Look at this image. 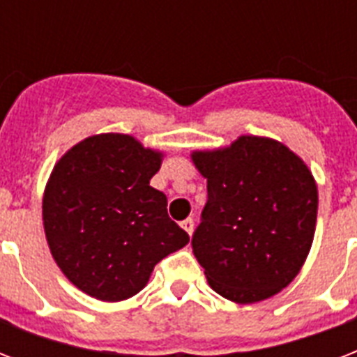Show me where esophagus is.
Masks as SVG:
<instances>
[{
  "instance_id": "34e87169",
  "label": "esophagus",
  "mask_w": 357,
  "mask_h": 357,
  "mask_svg": "<svg viewBox=\"0 0 357 357\" xmlns=\"http://www.w3.org/2000/svg\"><path fill=\"white\" fill-rule=\"evenodd\" d=\"M181 228H183L189 235H192V229H195V220H192V218H185L183 222H181Z\"/></svg>"
}]
</instances>
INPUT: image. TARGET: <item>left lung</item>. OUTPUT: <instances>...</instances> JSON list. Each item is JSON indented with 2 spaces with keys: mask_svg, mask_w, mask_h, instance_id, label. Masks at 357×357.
Listing matches in <instances>:
<instances>
[{
  "mask_svg": "<svg viewBox=\"0 0 357 357\" xmlns=\"http://www.w3.org/2000/svg\"><path fill=\"white\" fill-rule=\"evenodd\" d=\"M192 161L207 179L190 243L207 282L237 304L271 298L293 282L313 243L319 195L310 168L265 137L195 151Z\"/></svg>",
  "mask_w": 357,
  "mask_h": 357,
  "instance_id": "8db88e82",
  "label": "left lung"
}]
</instances>
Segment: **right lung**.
<instances>
[{
	"instance_id": "obj_1",
	"label": "right lung",
	"mask_w": 357,
	"mask_h": 357,
	"mask_svg": "<svg viewBox=\"0 0 357 357\" xmlns=\"http://www.w3.org/2000/svg\"><path fill=\"white\" fill-rule=\"evenodd\" d=\"M162 153L129 135L81 140L55 165L42 200L44 231L63 274L83 293L119 302L144 287L153 266L189 243L150 179Z\"/></svg>"
}]
</instances>
